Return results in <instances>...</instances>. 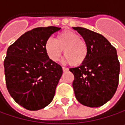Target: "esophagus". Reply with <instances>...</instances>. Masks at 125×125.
Returning <instances> with one entry per match:
<instances>
[{
    "mask_svg": "<svg viewBox=\"0 0 125 125\" xmlns=\"http://www.w3.org/2000/svg\"><path fill=\"white\" fill-rule=\"evenodd\" d=\"M62 71L63 72H68V68H65V67H62Z\"/></svg>",
    "mask_w": 125,
    "mask_h": 125,
    "instance_id": "obj_1",
    "label": "esophagus"
}]
</instances>
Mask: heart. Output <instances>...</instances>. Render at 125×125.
Returning a JSON list of instances; mask_svg holds the SVG:
<instances>
[{"label": "heart", "mask_w": 125, "mask_h": 125, "mask_svg": "<svg viewBox=\"0 0 125 125\" xmlns=\"http://www.w3.org/2000/svg\"><path fill=\"white\" fill-rule=\"evenodd\" d=\"M64 50V62L74 66L83 64L88 57V47L85 41L72 31H63L56 38L48 39L45 43V51L48 58L57 62Z\"/></svg>", "instance_id": "heart-1"}]
</instances>
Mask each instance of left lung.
Returning <instances> with one entry per match:
<instances>
[{"instance_id":"left-lung-1","label":"left lung","mask_w":125,"mask_h":125,"mask_svg":"<svg viewBox=\"0 0 125 125\" xmlns=\"http://www.w3.org/2000/svg\"><path fill=\"white\" fill-rule=\"evenodd\" d=\"M88 47V57L81 65L70 68L74 76L77 100L84 106L98 107L109 101L117 89L120 64L115 48L104 36L83 27H73Z\"/></svg>"}]
</instances>
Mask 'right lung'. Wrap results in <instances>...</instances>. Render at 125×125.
<instances>
[{"label":"right lung","mask_w":125,"mask_h":125,"mask_svg":"<svg viewBox=\"0 0 125 125\" xmlns=\"http://www.w3.org/2000/svg\"><path fill=\"white\" fill-rule=\"evenodd\" d=\"M60 29L34 28L7 49L3 62L7 88L15 101L28 110L45 108L54 97L62 68L48 58L45 43Z\"/></svg>","instance_id":"right-lung-1"}]
</instances>
